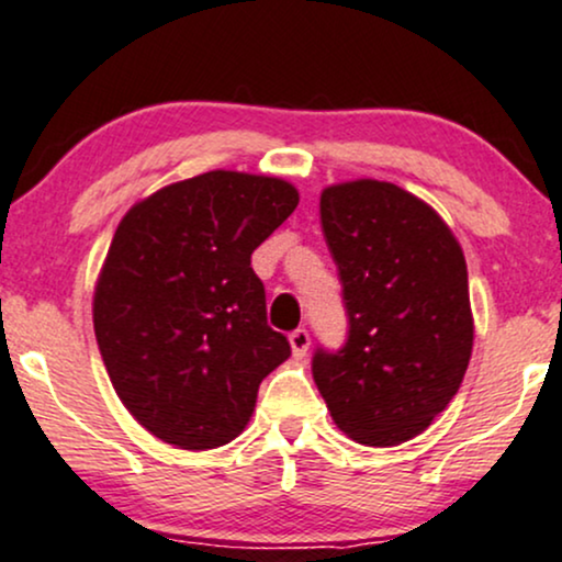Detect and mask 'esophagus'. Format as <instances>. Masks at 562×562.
Here are the masks:
<instances>
[{
	"label": "esophagus",
	"mask_w": 562,
	"mask_h": 562,
	"mask_svg": "<svg viewBox=\"0 0 562 562\" xmlns=\"http://www.w3.org/2000/svg\"><path fill=\"white\" fill-rule=\"evenodd\" d=\"M289 345H292L294 358H305L307 349H310V334H307V328H294V331L289 334Z\"/></svg>",
	"instance_id": "obj_1"
}]
</instances>
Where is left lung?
Masks as SVG:
<instances>
[{"label": "left lung", "instance_id": "1", "mask_svg": "<svg viewBox=\"0 0 562 562\" xmlns=\"http://www.w3.org/2000/svg\"><path fill=\"white\" fill-rule=\"evenodd\" d=\"M321 226L347 339L315 349V386L355 441L402 445L450 405L471 360L463 249L426 202L371 178L323 191Z\"/></svg>", "mask_w": 562, "mask_h": 562}]
</instances>
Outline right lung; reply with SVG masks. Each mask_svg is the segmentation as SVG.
Returning <instances> with one entry per match:
<instances>
[{
    "instance_id": "add662e5",
    "label": "right lung",
    "mask_w": 562,
    "mask_h": 562,
    "mask_svg": "<svg viewBox=\"0 0 562 562\" xmlns=\"http://www.w3.org/2000/svg\"><path fill=\"white\" fill-rule=\"evenodd\" d=\"M281 178L210 170L128 210L94 294L112 386L147 431L181 450L236 439L260 381L292 355L268 326L252 252L294 213Z\"/></svg>"
}]
</instances>
